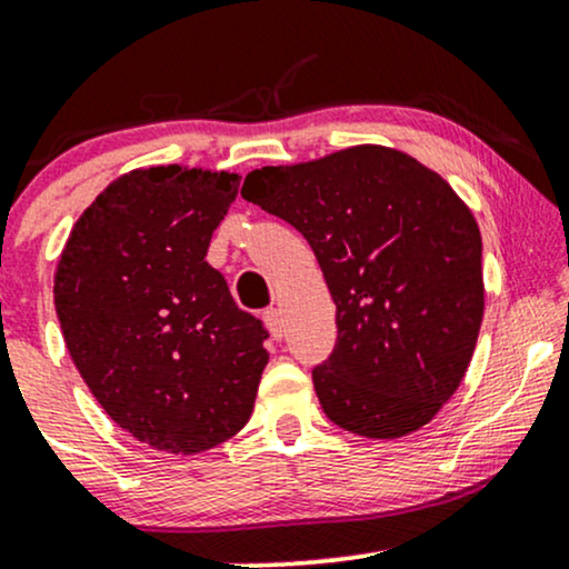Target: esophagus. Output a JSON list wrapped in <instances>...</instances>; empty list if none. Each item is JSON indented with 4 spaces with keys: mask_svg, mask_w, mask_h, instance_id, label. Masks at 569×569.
<instances>
[{
    "mask_svg": "<svg viewBox=\"0 0 569 569\" xmlns=\"http://www.w3.org/2000/svg\"><path fill=\"white\" fill-rule=\"evenodd\" d=\"M264 326H267V331H270L272 339H283L286 321H283V312H280L278 307H270V310H264Z\"/></svg>",
    "mask_w": 569,
    "mask_h": 569,
    "instance_id": "esophagus-1",
    "label": "esophagus"
}]
</instances>
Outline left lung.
Segmentation results:
<instances>
[{"mask_svg": "<svg viewBox=\"0 0 569 569\" xmlns=\"http://www.w3.org/2000/svg\"><path fill=\"white\" fill-rule=\"evenodd\" d=\"M240 194L305 234L335 299V352L312 369L326 417L367 439L426 428L460 388L485 318L466 200L380 143L257 168Z\"/></svg>", "mask_w": 569, "mask_h": 569, "instance_id": "left-lung-1", "label": "left lung"}]
</instances>
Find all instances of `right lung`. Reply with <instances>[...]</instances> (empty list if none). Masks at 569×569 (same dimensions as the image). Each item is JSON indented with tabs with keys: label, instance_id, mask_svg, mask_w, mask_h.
<instances>
[{
	"label": "right lung",
	"instance_id": "obj_1",
	"mask_svg": "<svg viewBox=\"0 0 569 569\" xmlns=\"http://www.w3.org/2000/svg\"><path fill=\"white\" fill-rule=\"evenodd\" d=\"M238 184L234 171L136 168L84 208L58 257L71 361L117 426L160 452L232 439L270 361L262 321L206 262Z\"/></svg>",
	"mask_w": 569,
	"mask_h": 569
}]
</instances>
